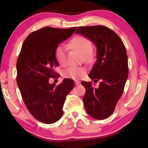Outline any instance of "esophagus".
<instances>
[{"mask_svg": "<svg viewBox=\"0 0 148 148\" xmlns=\"http://www.w3.org/2000/svg\"><path fill=\"white\" fill-rule=\"evenodd\" d=\"M74 83H75V84H76V85H78V84L80 83V82H79V81H77V80H75L74 81Z\"/></svg>", "mask_w": 148, "mask_h": 148, "instance_id": "34e87169", "label": "esophagus"}]
</instances>
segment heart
Masks as SVG:
<instances>
[{"mask_svg": "<svg viewBox=\"0 0 148 148\" xmlns=\"http://www.w3.org/2000/svg\"><path fill=\"white\" fill-rule=\"evenodd\" d=\"M69 45L71 48L77 49L81 53L85 60L90 62L94 58L92 51V43L91 40L86 37L77 36L72 38ZM55 57L59 64L65 65L67 64V47L64 45H59L55 49ZM86 69L81 67L71 66L64 71L63 75L66 78L72 79H80L86 74Z\"/></svg>", "mask_w": 148, "mask_h": 148, "instance_id": "obj_1", "label": "heart"}]
</instances>
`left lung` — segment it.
Returning <instances> with one entry per match:
<instances>
[{
	"label": "left lung",
	"mask_w": 148,
	"mask_h": 148,
	"mask_svg": "<svg viewBox=\"0 0 148 148\" xmlns=\"http://www.w3.org/2000/svg\"><path fill=\"white\" fill-rule=\"evenodd\" d=\"M76 34L90 39L97 48V60L88 76L100 84L95 88L92 82L82 81L86 89L83 100L90 116L104 119L114 112L128 78L126 48L120 37L105 26L80 27Z\"/></svg>",
	"instance_id": "8db88e82"
}]
</instances>
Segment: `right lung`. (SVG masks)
<instances>
[{
    "label": "right lung",
    "instance_id": "add662e5",
    "mask_svg": "<svg viewBox=\"0 0 148 148\" xmlns=\"http://www.w3.org/2000/svg\"><path fill=\"white\" fill-rule=\"evenodd\" d=\"M77 27L60 29L46 27L27 37L16 63V82L25 104L37 120L51 124L63 115L66 97L74 88V81L64 79L61 84H49V78L57 73L59 65L55 49L60 43L71 37Z\"/></svg>",
    "mask_w": 148,
    "mask_h": 148
}]
</instances>
